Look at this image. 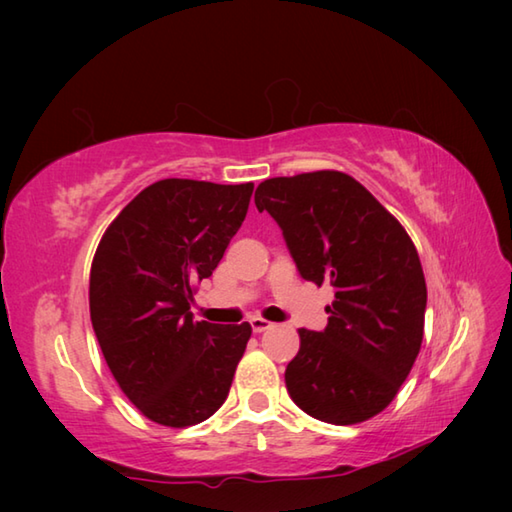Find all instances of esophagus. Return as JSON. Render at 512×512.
Returning <instances> with one entry per match:
<instances>
[{
  "label": "esophagus",
  "mask_w": 512,
  "mask_h": 512,
  "mask_svg": "<svg viewBox=\"0 0 512 512\" xmlns=\"http://www.w3.org/2000/svg\"><path fill=\"white\" fill-rule=\"evenodd\" d=\"M250 328H253V332H266V330L273 328V323L262 319V317H253V319H250Z\"/></svg>",
  "instance_id": "1"
}]
</instances>
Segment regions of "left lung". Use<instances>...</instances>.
<instances>
[{
  "instance_id": "1",
  "label": "left lung",
  "mask_w": 512,
  "mask_h": 512,
  "mask_svg": "<svg viewBox=\"0 0 512 512\" xmlns=\"http://www.w3.org/2000/svg\"><path fill=\"white\" fill-rule=\"evenodd\" d=\"M259 213L279 224L299 275L332 286L321 332L299 330L286 387L308 416L356 424L383 411L420 352L427 310L418 250L361 182L341 171L270 178Z\"/></svg>"
}]
</instances>
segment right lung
<instances>
[{
	"label": "right lung",
	"instance_id": "right-lung-1",
	"mask_svg": "<svg viewBox=\"0 0 512 512\" xmlns=\"http://www.w3.org/2000/svg\"><path fill=\"white\" fill-rule=\"evenodd\" d=\"M253 182L169 178L129 202L96 248L90 317L107 367L149 420L191 427L224 405L250 325L193 321V284L242 226Z\"/></svg>",
	"mask_w": 512,
	"mask_h": 512
}]
</instances>
